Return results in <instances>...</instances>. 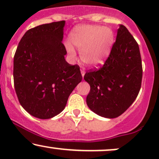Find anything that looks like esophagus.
<instances>
[{"label":"esophagus","mask_w":159,"mask_h":159,"mask_svg":"<svg viewBox=\"0 0 159 159\" xmlns=\"http://www.w3.org/2000/svg\"><path fill=\"white\" fill-rule=\"evenodd\" d=\"M81 75H82V77H84L85 75V68H84V67H81Z\"/></svg>","instance_id":"34e87169"}]
</instances>
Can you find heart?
I'll return each mask as SVG.
<instances>
[{
	"label": "heart",
	"mask_w": 159,
	"mask_h": 159,
	"mask_svg": "<svg viewBox=\"0 0 159 159\" xmlns=\"http://www.w3.org/2000/svg\"><path fill=\"white\" fill-rule=\"evenodd\" d=\"M71 43L81 51V58L85 64L95 66L103 62L114 43V34L110 28L98 25H81L73 29L69 36ZM66 49L72 57L75 50L66 44Z\"/></svg>",
	"instance_id": "obj_1"
}]
</instances>
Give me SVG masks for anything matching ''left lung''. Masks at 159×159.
Listing matches in <instances>:
<instances>
[{"label": "left lung", "mask_w": 159, "mask_h": 159, "mask_svg": "<svg viewBox=\"0 0 159 159\" xmlns=\"http://www.w3.org/2000/svg\"><path fill=\"white\" fill-rule=\"evenodd\" d=\"M142 62L139 46L123 25L108 57L98 69H90L84 80L90 86L89 108L106 118H116L131 106L141 87Z\"/></svg>", "instance_id": "1"}]
</instances>
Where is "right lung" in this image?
<instances>
[{"instance_id": "1", "label": "right lung", "mask_w": 159, "mask_h": 159, "mask_svg": "<svg viewBox=\"0 0 159 159\" xmlns=\"http://www.w3.org/2000/svg\"><path fill=\"white\" fill-rule=\"evenodd\" d=\"M64 26L65 21H61L30 29L14 56L16 95L23 108L39 119H50L63 111L82 80L79 66L65 60Z\"/></svg>"}]
</instances>
